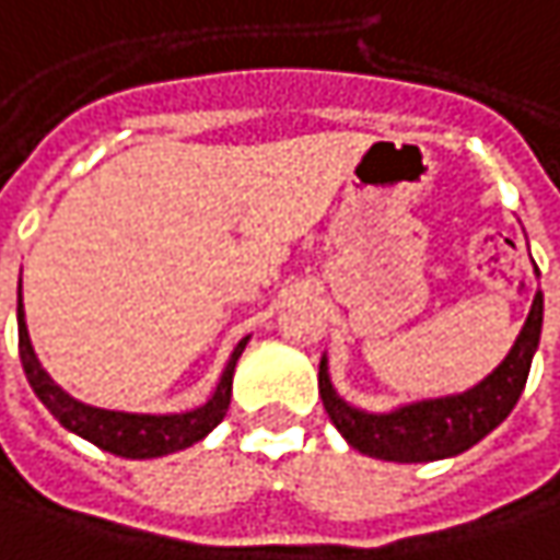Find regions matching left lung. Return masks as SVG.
Segmentation results:
<instances>
[{"label":"left lung","mask_w":560,"mask_h":560,"mask_svg":"<svg viewBox=\"0 0 560 560\" xmlns=\"http://www.w3.org/2000/svg\"><path fill=\"white\" fill-rule=\"evenodd\" d=\"M539 276V266H536ZM542 336V291H536L529 316L508 351V358L466 393L421 399L393 411H364L348 406L336 393L326 354L319 361V396L329 421L348 444L386 463H434L459 456L488 438L508 418L529 377L533 354Z\"/></svg>","instance_id":"obj_1"}]
</instances>
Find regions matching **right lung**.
<instances>
[{"instance_id": "obj_1", "label": "right lung", "mask_w": 560, "mask_h": 560, "mask_svg": "<svg viewBox=\"0 0 560 560\" xmlns=\"http://www.w3.org/2000/svg\"><path fill=\"white\" fill-rule=\"evenodd\" d=\"M247 339H241L237 348L231 351L218 386L209 396L206 406L177 415H139V411H110L97 409V406H84L75 396H69L59 383H52L50 374L44 371V364L37 361L31 336H27V323L21 311V288H18V351H21V368L27 374L31 389L37 393V399L50 409V415L72 434H79L94 446L126 456V459H154V456H167L186 446L199 444L214 424L224 418V411L231 406V383H234V368L237 358L244 354Z\"/></svg>"}]
</instances>
